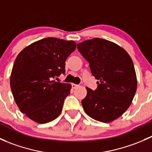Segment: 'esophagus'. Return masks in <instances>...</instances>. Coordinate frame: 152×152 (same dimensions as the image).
Instances as JSON below:
<instances>
[{
	"mask_svg": "<svg viewBox=\"0 0 152 152\" xmlns=\"http://www.w3.org/2000/svg\"><path fill=\"white\" fill-rule=\"evenodd\" d=\"M78 87H79V85H76V84H72V88L73 89H76Z\"/></svg>",
	"mask_w": 152,
	"mask_h": 152,
	"instance_id": "esophagus-1",
	"label": "esophagus"
}]
</instances>
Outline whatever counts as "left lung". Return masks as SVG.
Listing matches in <instances>:
<instances>
[{
  "mask_svg": "<svg viewBox=\"0 0 152 152\" xmlns=\"http://www.w3.org/2000/svg\"><path fill=\"white\" fill-rule=\"evenodd\" d=\"M77 48L98 80L96 90L86 87L87 96L82 101L84 110L98 121H113L129 107L137 90L132 59L123 48L101 38L79 42Z\"/></svg>",
  "mask_w": 152,
  "mask_h": 152,
  "instance_id": "obj_1",
  "label": "left lung"
}]
</instances>
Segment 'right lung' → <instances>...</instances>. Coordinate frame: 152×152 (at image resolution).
Returning a JSON list of instances; mask_svg holds the SVG:
<instances>
[{
	"instance_id": "1",
	"label": "right lung",
	"mask_w": 152,
	"mask_h": 152,
	"mask_svg": "<svg viewBox=\"0 0 152 152\" xmlns=\"http://www.w3.org/2000/svg\"><path fill=\"white\" fill-rule=\"evenodd\" d=\"M73 40L48 37L23 49L15 59L10 87L22 113L38 124H46L61 114L71 85L56 82L65 73V61L76 50Z\"/></svg>"
}]
</instances>
